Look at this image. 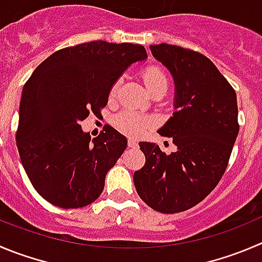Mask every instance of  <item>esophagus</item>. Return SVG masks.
Masks as SVG:
<instances>
[{
	"label": "esophagus",
	"mask_w": 262,
	"mask_h": 262,
	"mask_svg": "<svg viewBox=\"0 0 262 262\" xmlns=\"http://www.w3.org/2000/svg\"><path fill=\"white\" fill-rule=\"evenodd\" d=\"M127 145H128V148H138L139 144H138V141L134 140V139H128V141H127Z\"/></svg>",
	"instance_id": "esophagus-1"
}]
</instances>
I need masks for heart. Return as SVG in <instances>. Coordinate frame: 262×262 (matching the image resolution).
<instances>
[{
	"label": "heart",
	"mask_w": 262,
	"mask_h": 262,
	"mask_svg": "<svg viewBox=\"0 0 262 262\" xmlns=\"http://www.w3.org/2000/svg\"><path fill=\"white\" fill-rule=\"evenodd\" d=\"M141 77H143V81L149 92L153 91L154 89H157V87L159 86H167V78L166 76H164L163 71H162L159 67H146L143 71V73H141ZM119 84H121V79H117V81L112 84L111 91H109V96H111L112 99L117 95ZM151 124H153L151 118L143 116V114L134 111L122 112V113L119 114V116H117L116 118L117 128L129 136L143 135Z\"/></svg>",
	"instance_id": "1"
}]
</instances>
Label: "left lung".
<instances>
[{"instance_id": "1", "label": "left lung", "mask_w": 262, "mask_h": 262, "mask_svg": "<svg viewBox=\"0 0 262 262\" xmlns=\"http://www.w3.org/2000/svg\"><path fill=\"white\" fill-rule=\"evenodd\" d=\"M150 51L175 82V112L158 134L172 138L178 149L166 154L157 144L139 143L145 164L134 184L153 210L183 212L203 201L225 172L239 133L236 95L201 52L167 43Z\"/></svg>"}]
</instances>
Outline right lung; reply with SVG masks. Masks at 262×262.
I'll return each mask as SVG.
<instances>
[{
	"label": "right lung",
	"instance_id": "1",
	"mask_svg": "<svg viewBox=\"0 0 262 262\" xmlns=\"http://www.w3.org/2000/svg\"><path fill=\"white\" fill-rule=\"evenodd\" d=\"M146 58L141 45L92 41L54 52L32 73L21 94L16 146L42 198L61 208H81L103 193L127 139L106 124L91 140L79 123L100 113L112 84Z\"/></svg>",
	"mask_w": 262,
	"mask_h": 262
}]
</instances>
